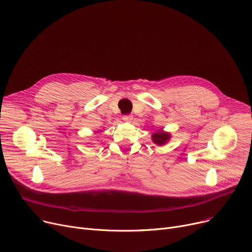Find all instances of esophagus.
<instances>
[{"mask_svg":"<svg viewBox=\"0 0 252 252\" xmlns=\"http://www.w3.org/2000/svg\"><path fill=\"white\" fill-rule=\"evenodd\" d=\"M123 120H124L125 122H126V123H130V122L132 121V116H131V115H125V116L123 117Z\"/></svg>","mask_w":252,"mask_h":252,"instance_id":"34e87169","label":"esophagus"}]
</instances>
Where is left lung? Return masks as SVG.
Returning a JSON list of instances; mask_svg holds the SVG:
<instances>
[{"label": "left lung", "mask_w": 252, "mask_h": 252, "mask_svg": "<svg viewBox=\"0 0 252 252\" xmlns=\"http://www.w3.org/2000/svg\"><path fill=\"white\" fill-rule=\"evenodd\" d=\"M170 139H171V133L168 131H165L163 129L157 130V131L153 132V135H152V141L154 142L155 145L160 146V147L166 145L169 142Z\"/></svg>", "instance_id": "8db88e82"}]
</instances>
